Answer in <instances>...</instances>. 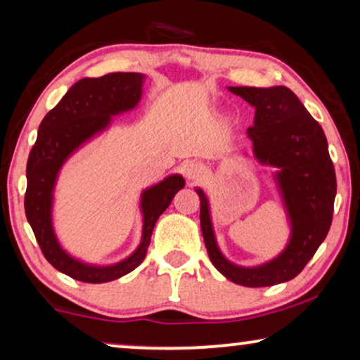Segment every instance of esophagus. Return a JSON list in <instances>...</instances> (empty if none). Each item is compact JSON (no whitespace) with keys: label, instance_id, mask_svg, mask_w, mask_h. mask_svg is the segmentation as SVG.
<instances>
[{"label":"esophagus","instance_id":"34e87169","mask_svg":"<svg viewBox=\"0 0 360 360\" xmlns=\"http://www.w3.org/2000/svg\"><path fill=\"white\" fill-rule=\"evenodd\" d=\"M184 174L190 181H198L205 176V167L200 162L191 160V162H186L184 165Z\"/></svg>","mask_w":360,"mask_h":360}]
</instances>
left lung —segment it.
Instances as JSON below:
<instances>
[{
    "instance_id": "left-lung-1",
    "label": "left lung",
    "mask_w": 360,
    "mask_h": 360,
    "mask_svg": "<svg viewBox=\"0 0 360 360\" xmlns=\"http://www.w3.org/2000/svg\"><path fill=\"white\" fill-rule=\"evenodd\" d=\"M229 91L255 107V122L247 134L258 162L278 169L274 180L290 222V238L278 257L259 266L231 263L217 247L206 193L196 188L202 238L211 263L232 283L245 288L285 283L305 268L331 226L336 174L326 136L288 87H229Z\"/></svg>"
}]
</instances>
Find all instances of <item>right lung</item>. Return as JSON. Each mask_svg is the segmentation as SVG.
I'll list each match as a JSON object with an SVG mask.
<instances>
[{
  "mask_svg": "<svg viewBox=\"0 0 360 360\" xmlns=\"http://www.w3.org/2000/svg\"><path fill=\"white\" fill-rule=\"evenodd\" d=\"M143 82L144 75L139 72H110L102 77H84L77 81L41 120L37 141L29 154L25 170V216L46 262L82 283H108L138 268L148 253L159 216L167 210L175 193L185 186L184 176L174 174L141 193V242L128 258L110 266L79 262L65 252L55 236L51 211L53 190L61 167L82 144L110 127L112 117L133 110L138 105Z\"/></svg>",
  "mask_w": 360,
  "mask_h": 360,
  "instance_id": "obj_1",
  "label": "right lung"
}]
</instances>
